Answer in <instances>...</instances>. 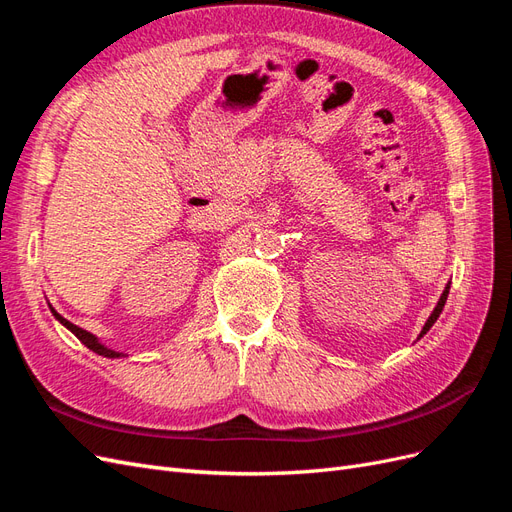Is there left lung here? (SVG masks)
Wrapping results in <instances>:
<instances>
[{"label":"left lung","instance_id":"left-lung-1","mask_svg":"<svg viewBox=\"0 0 512 512\" xmlns=\"http://www.w3.org/2000/svg\"><path fill=\"white\" fill-rule=\"evenodd\" d=\"M448 290H451V282H448L446 284V288H444V292H442V297H440V301H438V305H436V309H433V312H431V316L427 318V322H425V327H423V331H421V335H418V337H423L431 327H433V322H436L438 320V316L442 314V309H444V303H446V297H448Z\"/></svg>","mask_w":512,"mask_h":512}]
</instances>
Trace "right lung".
I'll return each instance as SVG.
<instances>
[{
    "label": "right lung",
    "instance_id": "add662e5",
    "mask_svg": "<svg viewBox=\"0 0 512 512\" xmlns=\"http://www.w3.org/2000/svg\"><path fill=\"white\" fill-rule=\"evenodd\" d=\"M49 307H51V305H49ZM51 312H53V316H55L61 324H64V327H66L68 331H72L76 337H79L81 342H83L89 350H94V352L100 354V356H108V359H119V356H123V352H115V350H111V348H106L104 344H100V339H98L96 335H91L89 331H85V329H81V327H76V324H72V322L66 320L64 316L57 314L53 307H51Z\"/></svg>",
    "mask_w": 512,
    "mask_h": 512
}]
</instances>
